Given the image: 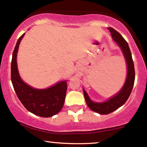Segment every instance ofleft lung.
Here are the masks:
<instances>
[{
	"instance_id": "obj_1",
	"label": "left lung",
	"mask_w": 147,
	"mask_h": 147,
	"mask_svg": "<svg viewBox=\"0 0 147 147\" xmlns=\"http://www.w3.org/2000/svg\"><path fill=\"white\" fill-rule=\"evenodd\" d=\"M108 29L110 31L113 39L122 50L123 55L125 58L126 65H127V76H126L124 85L123 86L122 88L119 91V92H117L115 95L111 97L110 99H109V100L104 102L99 103L92 102L88 95L87 92L84 90V89L83 90L86 102L88 107L92 111L102 115L111 113L125 104L132 91L135 82V76H136L134 63H133L132 55H131L128 43L123 38L122 35L113 28H109Z\"/></svg>"
}]
</instances>
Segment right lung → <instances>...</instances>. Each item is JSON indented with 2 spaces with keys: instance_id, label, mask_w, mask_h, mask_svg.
<instances>
[{
  "instance_id": "right-lung-1",
  "label": "right lung",
  "mask_w": 147,
  "mask_h": 147,
  "mask_svg": "<svg viewBox=\"0 0 147 147\" xmlns=\"http://www.w3.org/2000/svg\"><path fill=\"white\" fill-rule=\"evenodd\" d=\"M23 34L18 39L11 62V79L15 92L25 109L32 113L49 117L58 113L63 108L67 90L66 81H62L45 89H36L23 82L17 68L16 56Z\"/></svg>"
}]
</instances>
